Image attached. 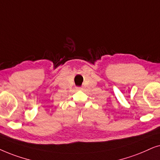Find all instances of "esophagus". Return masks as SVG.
<instances>
[{
	"instance_id": "34e87169",
	"label": "esophagus",
	"mask_w": 160,
	"mask_h": 160,
	"mask_svg": "<svg viewBox=\"0 0 160 160\" xmlns=\"http://www.w3.org/2000/svg\"><path fill=\"white\" fill-rule=\"evenodd\" d=\"M77 89H78V90H81L82 88H80V87H78V88H77Z\"/></svg>"
}]
</instances>
